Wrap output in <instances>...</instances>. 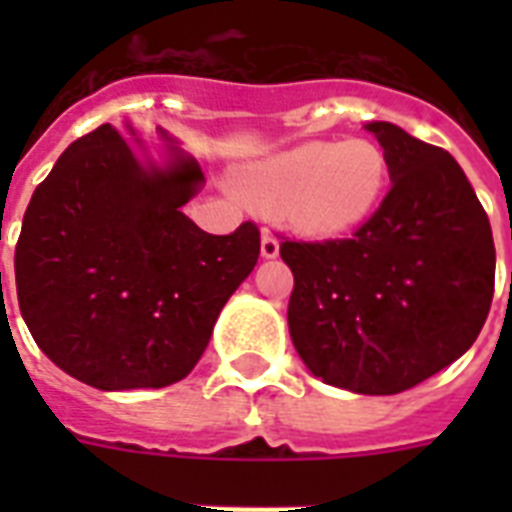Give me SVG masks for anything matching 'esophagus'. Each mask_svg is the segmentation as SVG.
I'll return each mask as SVG.
<instances>
[{"label":"esophagus","mask_w":512,"mask_h":512,"mask_svg":"<svg viewBox=\"0 0 512 512\" xmlns=\"http://www.w3.org/2000/svg\"><path fill=\"white\" fill-rule=\"evenodd\" d=\"M260 252H263L265 260H273V257H279V239H276L273 233L263 231V239H260Z\"/></svg>","instance_id":"34e87169"}]
</instances>
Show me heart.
Here are the masks:
<instances>
[{
    "label": "heart",
    "instance_id": "obj_1",
    "mask_svg": "<svg viewBox=\"0 0 512 512\" xmlns=\"http://www.w3.org/2000/svg\"><path fill=\"white\" fill-rule=\"evenodd\" d=\"M390 164L377 143H303L252 164L241 183L260 204L284 212L311 236L356 231L377 212L388 188Z\"/></svg>",
    "mask_w": 512,
    "mask_h": 512
}]
</instances>
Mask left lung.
Returning <instances> with one entry per match:
<instances>
[{"mask_svg":"<svg viewBox=\"0 0 512 512\" xmlns=\"http://www.w3.org/2000/svg\"><path fill=\"white\" fill-rule=\"evenodd\" d=\"M390 164L388 196L350 239L284 241L289 335L327 385L393 396L465 353L494 295L492 225L444 148L369 122Z\"/></svg>","mask_w":512,"mask_h":512,"instance_id":"1","label":"left lung"}]
</instances>
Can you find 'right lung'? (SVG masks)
<instances>
[{
	"mask_svg": "<svg viewBox=\"0 0 512 512\" xmlns=\"http://www.w3.org/2000/svg\"><path fill=\"white\" fill-rule=\"evenodd\" d=\"M201 185L180 148L143 162L111 124L60 154L15 247L20 313L52 364L98 390L164 388L196 366L260 257L255 223L212 236L180 212Z\"/></svg>",
	"mask_w": 512,
	"mask_h": 512,
	"instance_id": "right-lung-1",
	"label": "right lung"
}]
</instances>
